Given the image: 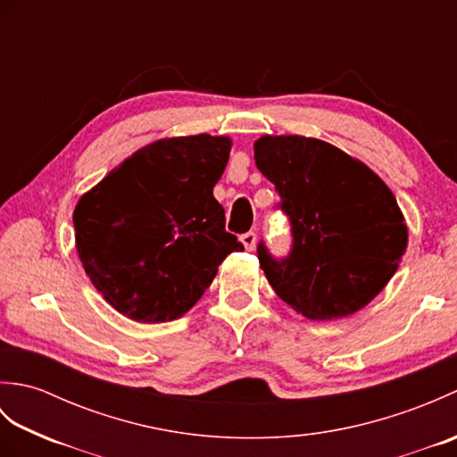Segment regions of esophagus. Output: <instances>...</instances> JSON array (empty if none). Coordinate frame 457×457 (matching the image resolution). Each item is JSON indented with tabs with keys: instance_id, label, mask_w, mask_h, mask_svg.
<instances>
[{
	"instance_id": "34e87169",
	"label": "esophagus",
	"mask_w": 457,
	"mask_h": 457,
	"mask_svg": "<svg viewBox=\"0 0 457 457\" xmlns=\"http://www.w3.org/2000/svg\"><path fill=\"white\" fill-rule=\"evenodd\" d=\"M241 244H244V247L247 251H253L257 247V236L253 234V231H247V234L241 236Z\"/></svg>"
}]
</instances>
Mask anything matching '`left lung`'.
Here are the masks:
<instances>
[{
	"mask_svg": "<svg viewBox=\"0 0 457 457\" xmlns=\"http://www.w3.org/2000/svg\"><path fill=\"white\" fill-rule=\"evenodd\" d=\"M255 164L293 223V253L259 263L278 298L308 320L365 308L399 269L409 228L395 194L365 162L304 135H263Z\"/></svg>",
	"mask_w": 457,
	"mask_h": 457,
	"instance_id": "left-lung-1",
	"label": "left lung"
}]
</instances>
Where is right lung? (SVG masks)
<instances>
[{
  "label": "right lung",
  "instance_id": "right-lung-1",
  "mask_svg": "<svg viewBox=\"0 0 457 457\" xmlns=\"http://www.w3.org/2000/svg\"><path fill=\"white\" fill-rule=\"evenodd\" d=\"M226 135L145 145L76 204L79 259L105 303L141 324L179 320L244 251L213 198L229 159Z\"/></svg>",
  "mask_w": 457,
  "mask_h": 457
}]
</instances>
